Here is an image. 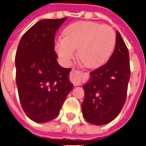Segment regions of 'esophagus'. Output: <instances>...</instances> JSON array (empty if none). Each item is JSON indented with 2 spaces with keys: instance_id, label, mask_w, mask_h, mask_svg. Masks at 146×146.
<instances>
[{
  "instance_id": "obj_1",
  "label": "esophagus",
  "mask_w": 146,
  "mask_h": 146,
  "mask_svg": "<svg viewBox=\"0 0 146 146\" xmlns=\"http://www.w3.org/2000/svg\"><path fill=\"white\" fill-rule=\"evenodd\" d=\"M80 71L72 69L70 73V80L75 86H78L80 83Z\"/></svg>"
}]
</instances>
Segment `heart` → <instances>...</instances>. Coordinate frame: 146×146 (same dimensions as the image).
<instances>
[{
	"mask_svg": "<svg viewBox=\"0 0 146 146\" xmlns=\"http://www.w3.org/2000/svg\"><path fill=\"white\" fill-rule=\"evenodd\" d=\"M116 44V35L108 25L92 21H78L70 25L57 38L55 48L63 64L68 65L75 56L89 68L102 66L112 55Z\"/></svg>",
	"mask_w": 146,
	"mask_h": 146,
	"instance_id": "b5f03b06",
	"label": "heart"
}]
</instances>
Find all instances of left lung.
I'll list each match as a JSON object with an SVG mask.
<instances>
[{"label":"left lung","mask_w":146,"mask_h":146,"mask_svg":"<svg viewBox=\"0 0 146 146\" xmlns=\"http://www.w3.org/2000/svg\"><path fill=\"white\" fill-rule=\"evenodd\" d=\"M83 86L85 98L82 103L84 118L97 125L113 121L125 104L130 78L129 56L120 33H116V44L108 62L90 73Z\"/></svg>","instance_id":"obj_1"}]
</instances>
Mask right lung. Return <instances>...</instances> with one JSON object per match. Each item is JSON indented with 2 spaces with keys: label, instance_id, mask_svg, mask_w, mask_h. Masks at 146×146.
Masks as SVG:
<instances>
[{
  "label": "right lung",
  "instance_id": "obj_1",
  "mask_svg": "<svg viewBox=\"0 0 146 146\" xmlns=\"http://www.w3.org/2000/svg\"><path fill=\"white\" fill-rule=\"evenodd\" d=\"M67 17L44 19L24 34L15 57L16 81L21 106L33 121L44 123L56 118L73 84L71 68L58 63L55 35Z\"/></svg>",
  "mask_w": 146,
  "mask_h": 146
}]
</instances>
